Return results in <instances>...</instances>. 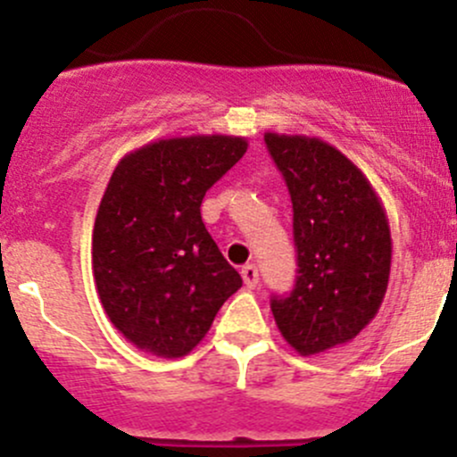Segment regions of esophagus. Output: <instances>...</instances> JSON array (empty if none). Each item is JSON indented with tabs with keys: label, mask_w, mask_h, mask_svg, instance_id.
Instances as JSON below:
<instances>
[{
	"label": "esophagus",
	"mask_w": 457,
	"mask_h": 457,
	"mask_svg": "<svg viewBox=\"0 0 457 457\" xmlns=\"http://www.w3.org/2000/svg\"><path fill=\"white\" fill-rule=\"evenodd\" d=\"M242 279L248 288H255V286L260 284V272H257L255 263H246V266H242Z\"/></svg>",
	"instance_id": "esophagus-1"
}]
</instances>
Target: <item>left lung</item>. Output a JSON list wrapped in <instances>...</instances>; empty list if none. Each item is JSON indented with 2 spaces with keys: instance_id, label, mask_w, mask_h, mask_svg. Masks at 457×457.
<instances>
[{
  "instance_id": "8db88e82",
  "label": "left lung",
  "mask_w": 457,
  "mask_h": 457,
  "mask_svg": "<svg viewBox=\"0 0 457 457\" xmlns=\"http://www.w3.org/2000/svg\"><path fill=\"white\" fill-rule=\"evenodd\" d=\"M268 154L293 200L297 279L272 295L277 328L301 356L352 341L376 317L392 266L378 195L352 160L308 136L268 131Z\"/></svg>"
}]
</instances>
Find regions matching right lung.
<instances>
[{"label":"right lung","mask_w":457,"mask_h":457,"mask_svg":"<svg viewBox=\"0 0 457 457\" xmlns=\"http://www.w3.org/2000/svg\"><path fill=\"white\" fill-rule=\"evenodd\" d=\"M246 147L239 136L220 134L156 140L112 173L94 222V279L110 321L140 350L189 354L242 288L200 204Z\"/></svg>","instance_id":"right-lung-1"}]
</instances>
